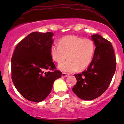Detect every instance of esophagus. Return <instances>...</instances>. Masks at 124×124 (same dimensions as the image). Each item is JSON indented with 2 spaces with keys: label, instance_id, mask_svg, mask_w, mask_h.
Returning a JSON list of instances; mask_svg holds the SVG:
<instances>
[{
  "label": "esophagus",
  "instance_id": "obj_1",
  "mask_svg": "<svg viewBox=\"0 0 124 124\" xmlns=\"http://www.w3.org/2000/svg\"><path fill=\"white\" fill-rule=\"evenodd\" d=\"M69 76V74L65 73V72H62V77H67V76Z\"/></svg>",
  "mask_w": 124,
  "mask_h": 124
}]
</instances>
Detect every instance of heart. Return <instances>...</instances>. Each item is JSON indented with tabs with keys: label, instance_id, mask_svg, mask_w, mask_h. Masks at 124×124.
I'll list each match as a JSON object with an SVG mask.
<instances>
[{
	"label": "heart",
	"instance_id": "heart-1",
	"mask_svg": "<svg viewBox=\"0 0 124 124\" xmlns=\"http://www.w3.org/2000/svg\"><path fill=\"white\" fill-rule=\"evenodd\" d=\"M94 50V44L90 39L68 35L60 39L58 44H52L50 53L57 63H61L68 57L69 59L59 64V68L72 72L87 68L92 61Z\"/></svg>",
	"mask_w": 124,
	"mask_h": 124
}]
</instances>
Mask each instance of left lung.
<instances>
[{"instance_id":"8db88e82","label":"left lung","mask_w":124,"mask_h":124,"mask_svg":"<svg viewBox=\"0 0 124 124\" xmlns=\"http://www.w3.org/2000/svg\"><path fill=\"white\" fill-rule=\"evenodd\" d=\"M96 46L94 56L82 73L75 74L77 83L72 91L80 98L92 100L107 90L115 72L116 61L112 44L101 35L91 36Z\"/></svg>"}]
</instances>
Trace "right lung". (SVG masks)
Instances as JSON below:
<instances>
[{
  "mask_svg": "<svg viewBox=\"0 0 124 124\" xmlns=\"http://www.w3.org/2000/svg\"><path fill=\"white\" fill-rule=\"evenodd\" d=\"M53 36L52 32H32L18 42L12 54L11 78L17 91L29 101L44 100L55 80L62 76L51 56Z\"/></svg>",
  "mask_w": 124,
  "mask_h": 124,
  "instance_id": "obj_1",
  "label": "right lung"
}]
</instances>
